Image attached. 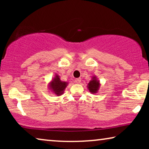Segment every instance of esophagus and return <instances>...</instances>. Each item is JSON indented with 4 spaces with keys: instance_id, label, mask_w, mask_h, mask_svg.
I'll use <instances>...</instances> for the list:
<instances>
[{
    "instance_id": "34e87169",
    "label": "esophagus",
    "mask_w": 149,
    "mask_h": 149,
    "mask_svg": "<svg viewBox=\"0 0 149 149\" xmlns=\"http://www.w3.org/2000/svg\"><path fill=\"white\" fill-rule=\"evenodd\" d=\"M81 81V79L78 78V79H75V80H74V83H80Z\"/></svg>"
}]
</instances>
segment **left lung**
I'll list each match as a JSON object with an SVG mask.
<instances>
[{
  "mask_svg": "<svg viewBox=\"0 0 149 149\" xmlns=\"http://www.w3.org/2000/svg\"><path fill=\"white\" fill-rule=\"evenodd\" d=\"M100 86V81L97 79L96 77L93 76L91 77L90 81L87 84V89H88L89 92L95 94V93H97V91H98Z\"/></svg>",
  "mask_w": 149,
  "mask_h": 149,
  "instance_id": "1",
  "label": "left lung"
}]
</instances>
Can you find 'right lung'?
I'll return each instance as SVG.
<instances>
[{
    "instance_id": "obj_1",
    "label": "right lung",
    "mask_w": 149,
    "mask_h": 149,
    "mask_svg": "<svg viewBox=\"0 0 149 149\" xmlns=\"http://www.w3.org/2000/svg\"><path fill=\"white\" fill-rule=\"evenodd\" d=\"M68 85V82L62 81L60 79V77L56 74L52 81L48 83V88L50 91L54 94L60 96L64 93V90Z\"/></svg>"
}]
</instances>
